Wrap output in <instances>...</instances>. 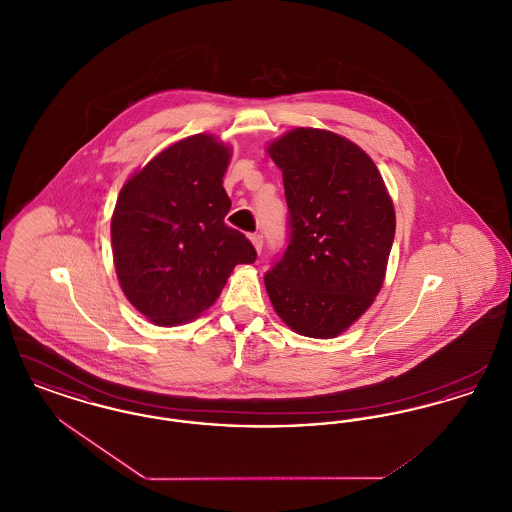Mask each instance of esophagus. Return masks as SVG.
I'll use <instances>...</instances> for the list:
<instances>
[{
    "mask_svg": "<svg viewBox=\"0 0 512 512\" xmlns=\"http://www.w3.org/2000/svg\"><path fill=\"white\" fill-rule=\"evenodd\" d=\"M249 240H251V244L255 245V249L261 253V249H263V234L255 232V234L249 236Z\"/></svg>",
    "mask_w": 512,
    "mask_h": 512,
    "instance_id": "obj_1",
    "label": "esophagus"
}]
</instances>
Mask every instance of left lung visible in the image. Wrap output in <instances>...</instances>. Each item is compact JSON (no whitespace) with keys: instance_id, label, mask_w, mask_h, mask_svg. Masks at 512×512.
I'll return each instance as SVG.
<instances>
[{"instance_id":"8db88e82","label":"left lung","mask_w":512,"mask_h":512,"mask_svg":"<svg viewBox=\"0 0 512 512\" xmlns=\"http://www.w3.org/2000/svg\"><path fill=\"white\" fill-rule=\"evenodd\" d=\"M268 153L288 203L286 247L265 274L268 297L297 334L334 338L382 288L393 203L372 159L338 134L295 128Z\"/></svg>"}]
</instances>
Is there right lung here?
Wrapping results in <instances>:
<instances>
[{"label":"right lung","mask_w":512,"mask_h":512,"mask_svg":"<svg viewBox=\"0 0 512 512\" xmlns=\"http://www.w3.org/2000/svg\"><path fill=\"white\" fill-rule=\"evenodd\" d=\"M230 153L195 134L161 151L117 199L111 242L128 301L151 322L172 326L209 309L232 268L257 251L224 217L230 197L222 176Z\"/></svg>","instance_id":"1"}]
</instances>
